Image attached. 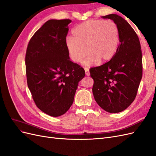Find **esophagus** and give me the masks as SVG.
I'll use <instances>...</instances> for the list:
<instances>
[{
  "mask_svg": "<svg viewBox=\"0 0 156 156\" xmlns=\"http://www.w3.org/2000/svg\"><path fill=\"white\" fill-rule=\"evenodd\" d=\"M84 71H85V73H86L87 76H89V75H90L89 68H84Z\"/></svg>",
  "mask_w": 156,
  "mask_h": 156,
  "instance_id": "1",
  "label": "esophagus"
}]
</instances>
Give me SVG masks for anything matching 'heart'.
<instances>
[{"label": "heart", "mask_w": 156, "mask_h": 156, "mask_svg": "<svg viewBox=\"0 0 156 156\" xmlns=\"http://www.w3.org/2000/svg\"><path fill=\"white\" fill-rule=\"evenodd\" d=\"M119 44V32L112 20H88L75 27L72 37L66 40V47L70 58L75 62L84 61L86 65H92L99 60L105 62L116 54Z\"/></svg>", "instance_id": "b5f03b06"}]
</instances>
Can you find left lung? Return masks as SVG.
I'll list each match as a JSON object with an SVG mask.
<instances>
[{
  "label": "left lung",
  "mask_w": 156,
  "mask_h": 156,
  "mask_svg": "<svg viewBox=\"0 0 156 156\" xmlns=\"http://www.w3.org/2000/svg\"><path fill=\"white\" fill-rule=\"evenodd\" d=\"M102 17L116 24L120 44L110 61L90 69L92 92L103 110L116 113L128 107L136 96L143 76L142 51L137 34L124 18L116 14Z\"/></svg>",
  "instance_id": "left-lung-1"
}]
</instances>
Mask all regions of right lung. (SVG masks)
Here are the masks:
<instances>
[{
  "instance_id": "obj_1",
  "label": "right lung",
  "mask_w": 156,
  "mask_h": 156,
  "mask_svg": "<svg viewBox=\"0 0 156 156\" xmlns=\"http://www.w3.org/2000/svg\"><path fill=\"white\" fill-rule=\"evenodd\" d=\"M70 20H51L31 37L26 56L27 85L35 104L51 116L72 106L84 69L69 60L66 47Z\"/></svg>"
}]
</instances>
